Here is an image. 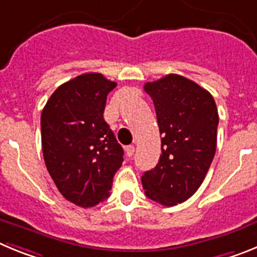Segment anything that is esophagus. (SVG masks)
Listing matches in <instances>:
<instances>
[{
  "mask_svg": "<svg viewBox=\"0 0 257 257\" xmlns=\"http://www.w3.org/2000/svg\"><path fill=\"white\" fill-rule=\"evenodd\" d=\"M124 151H126L127 157H131L134 156V153H135V147H134V145H128V147H126Z\"/></svg>",
  "mask_w": 257,
  "mask_h": 257,
  "instance_id": "34e87169",
  "label": "esophagus"
}]
</instances>
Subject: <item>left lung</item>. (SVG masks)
<instances>
[{"mask_svg":"<svg viewBox=\"0 0 257 257\" xmlns=\"http://www.w3.org/2000/svg\"><path fill=\"white\" fill-rule=\"evenodd\" d=\"M153 100L162 154L142 176L145 196L167 207L197 192L216 152L219 114L212 95L179 74L144 85Z\"/></svg>","mask_w":257,"mask_h":257,"instance_id":"obj_1","label":"left lung"}]
</instances>
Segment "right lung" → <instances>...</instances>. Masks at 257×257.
<instances>
[{
    "mask_svg": "<svg viewBox=\"0 0 257 257\" xmlns=\"http://www.w3.org/2000/svg\"><path fill=\"white\" fill-rule=\"evenodd\" d=\"M117 83L86 73L56 88L41 114L45 165L65 199L87 208L109 197L123 149L104 121L106 95Z\"/></svg>",
    "mask_w": 257,
    "mask_h": 257,
    "instance_id": "obj_1",
    "label": "right lung"
}]
</instances>
